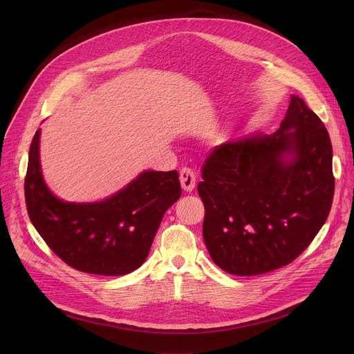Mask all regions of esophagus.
Segmentation results:
<instances>
[{
	"instance_id": "34e87169",
	"label": "esophagus",
	"mask_w": 354,
	"mask_h": 354,
	"mask_svg": "<svg viewBox=\"0 0 354 354\" xmlns=\"http://www.w3.org/2000/svg\"><path fill=\"white\" fill-rule=\"evenodd\" d=\"M179 179H180V185L186 192H192L194 189L196 185V175L194 171L192 168H182L180 174H179Z\"/></svg>"
}]
</instances>
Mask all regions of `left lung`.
<instances>
[{
	"label": "left lung",
	"mask_w": 354,
	"mask_h": 354,
	"mask_svg": "<svg viewBox=\"0 0 354 354\" xmlns=\"http://www.w3.org/2000/svg\"><path fill=\"white\" fill-rule=\"evenodd\" d=\"M197 186L203 239L235 276L291 263L325 224L333 200L332 144L322 120L292 95L280 129L213 148Z\"/></svg>",
	"instance_id": "left-lung-1"
}]
</instances>
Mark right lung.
Wrapping results in <instances>:
<instances>
[{
  "mask_svg": "<svg viewBox=\"0 0 354 354\" xmlns=\"http://www.w3.org/2000/svg\"><path fill=\"white\" fill-rule=\"evenodd\" d=\"M35 133L25 176L29 218L47 246L68 266L92 274L122 276L148 257L165 212L180 197L176 171H145L97 203H67L50 192Z\"/></svg>",
  "mask_w": 354,
  "mask_h": 354,
  "instance_id": "obj_1",
  "label": "right lung"
}]
</instances>
